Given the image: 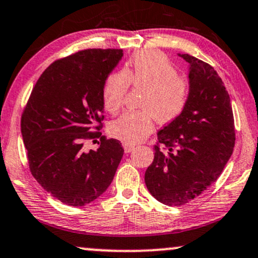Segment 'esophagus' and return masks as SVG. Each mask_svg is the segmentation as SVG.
Segmentation results:
<instances>
[{
  "label": "esophagus",
  "mask_w": 258,
  "mask_h": 258,
  "mask_svg": "<svg viewBox=\"0 0 258 258\" xmlns=\"http://www.w3.org/2000/svg\"><path fill=\"white\" fill-rule=\"evenodd\" d=\"M122 146H123V150H125V152H126V153L131 152L132 150L135 149V145H132V144H128V143H123Z\"/></svg>",
  "instance_id": "obj_1"
}]
</instances>
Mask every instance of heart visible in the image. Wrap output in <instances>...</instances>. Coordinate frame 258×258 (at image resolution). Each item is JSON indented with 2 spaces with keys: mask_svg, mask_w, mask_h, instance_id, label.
<instances>
[{
  "mask_svg": "<svg viewBox=\"0 0 258 258\" xmlns=\"http://www.w3.org/2000/svg\"><path fill=\"white\" fill-rule=\"evenodd\" d=\"M130 84L145 89L138 112H126L109 127L116 139L136 144L153 131L155 118L169 123L184 113L191 96L190 83L178 76V70L164 54L144 51L135 54L123 70L114 71L102 88L105 109L115 115L122 108Z\"/></svg>",
  "mask_w": 258,
  "mask_h": 258,
  "instance_id": "1",
  "label": "heart"
}]
</instances>
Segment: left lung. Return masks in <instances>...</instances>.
<instances>
[{
	"instance_id": "left-lung-1",
	"label": "left lung",
	"mask_w": 258,
	"mask_h": 258,
	"mask_svg": "<svg viewBox=\"0 0 258 258\" xmlns=\"http://www.w3.org/2000/svg\"><path fill=\"white\" fill-rule=\"evenodd\" d=\"M178 56L190 65V101L180 118L157 133L155 158L145 171L149 191L167 206L188 204L210 188L236 142L232 106L219 75L190 54Z\"/></svg>"
}]
</instances>
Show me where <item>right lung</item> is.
I'll list each match as a JSON object with an SVG mask.
<instances>
[{"mask_svg": "<svg viewBox=\"0 0 258 258\" xmlns=\"http://www.w3.org/2000/svg\"><path fill=\"white\" fill-rule=\"evenodd\" d=\"M118 48H88L54 60L32 89L21 115L29 171L63 204H90L112 183L121 143L101 136L106 78L122 57ZM100 138L96 152L86 140Z\"/></svg>", "mask_w": 258, "mask_h": 258, "instance_id": "1", "label": "right lung"}]
</instances>
